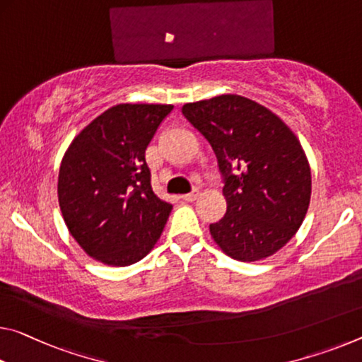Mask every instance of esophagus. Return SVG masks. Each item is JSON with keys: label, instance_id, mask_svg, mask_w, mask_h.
Segmentation results:
<instances>
[{"label": "esophagus", "instance_id": "obj_1", "mask_svg": "<svg viewBox=\"0 0 362 362\" xmlns=\"http://www.w3.org/2000/svg\"><path fill=\"white\" fill-rule=\"evenodd\" d=\"M199 197V190L198 188H193V190L190 192V193H187V194H183V199H185V202H194V199H197Z\"/></svg>", "mask_w": 362, "mask_h": 362}]
</instances>
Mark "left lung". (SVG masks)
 <instances>
[{"mask_svg": "<svg viewBox=\"0 0 362 362\" xmlns=\"http://www.w3.org/2000/svg\"><path fill=\"white\" fill-rule=\"evenodd\" d=\"M182 114L217 158L227 202L209 230L237 261H259L279 251L305 219L311 169L300 141L282 119L240 95L187 103Z\"/></svg>", "mask_w": 362, "mask_h": 362, "instance_id": "1", "label": "left lung"}]
</instances>
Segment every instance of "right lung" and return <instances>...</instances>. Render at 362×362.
<instances>
[{
  "mask_svg": "<svg viewBox=\"0 0 362 362\" xmlns=\"http://www.w3.org/2000/svg\"><path fill=\"white\" fill-rule=\"evenodd\" d=\"M170 105H117L88 124L62 159L57 198L69 232L95 259L129 266L150 253L172 204L158 198L145 151Z\"/></svg>",
  "mask_w": 362,
  "mask_h": 362,
  "instance_id": "add662e5",
  "label": "right lung"
}]
</instances>
